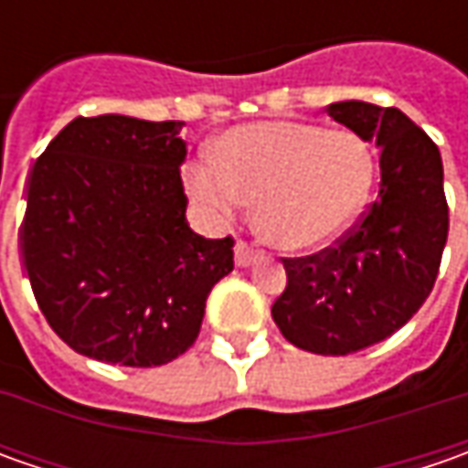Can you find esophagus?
I'll return each mask as SVG.
<instances>
[{"instance_id":"1","label":"esophagus","mask_w":468,"mask_h":468,"mask_svg":"<svg viewBox=\"0 0 468 468\" xmlns=\"http://www.w3.org/2000/svg\"><path fill=\"white\" fill-rule=\"evenodd\" d=\"M261 258H262L261 250L250 247L247 242H237V247H234V261H237V265H242V268L252 265V262H258Z\"/></svg>"}]
</instances>
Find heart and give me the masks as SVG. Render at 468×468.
<instances>
[{
	"label": "heart",
	"mask_w": 468,
	"mask_h": 468,
	"mask_svg": "<svg viewBox=\"0 0 468 468\" xmlns=\"http://www.w3.org/2000/svg\"><path fill=\"white\" fill-rule=\"evenodd\" d=\"M375 182V154L351 130L310 122H258L229 130L218 161L187 171L189 195L207 216L231 221L255 203L261 237L281 250L331 242L356 218Z\"/></svg>",
	"instance_id": "1"
}]
</instances>
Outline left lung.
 <instances>
[{
  "label": "left lung",
  "instance_id": "obj_1",
  "mask_svg": "<svg viewBox=\"0 0 468 468\" xmlns=\"http://www.w3.org/2000/svg\"><path fill=\"white\" fill-rule=\"evenodd\" d=\"M325 112L378 143V197L335 247L281 258L286 289L271 313L289 344L346 356L386 341L430 297L448 239V203L441 151L404 112L365 101Z\"/></svg>",
  "mask_w": 468,
  "mask_h": 468
}]
</instances>
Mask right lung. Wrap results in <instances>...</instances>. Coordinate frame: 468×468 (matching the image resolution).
<instances>
[{
    "mask_svg": "<svg viewBox=\"0 0 468 468\" xmlns=\"http://www.w3.org/2000/svg\"><path fill=\"white\" fill-rule=\"evenodd\" d=\"M185 122L78 117L38 155L20 224L23 265L69 349L155 367L195 344L234 239L189 229Z\"/></svg>",
    "mask_w": 468,
    "mask_h": 468,
    "instance_id": "right-lung-1",
    "label": "right lung"
}]
</instances>
